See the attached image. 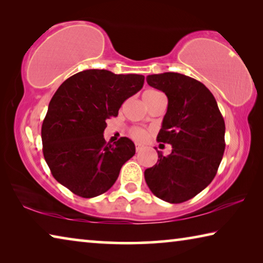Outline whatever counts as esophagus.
I'll return each instance as SVG.
<instances>
[{
  "instance_id": "1",
  "label": "esophagus",
  "mask_w": 263,
  "mask_h": 263,
  "mask_svg": "<svg viewBox=\"0 0 263 263\" xmlns=\"http://www.w3.org/2000/svg\"><path fill=\"white\" fill-rule=\"evenodd\" d=\"M141 149H142V147H141L140 145H136V152H137V153H139Z\"/></svg>"
}]
</instances>
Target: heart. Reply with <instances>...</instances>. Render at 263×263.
I'll list each match as a JSON object with an SVG mask.
<instances>
[{"instance_id": "b5f03b06", "label": "heart", "mask_w": 263, "mask_h": 263, "mask_svg": "<svg viewBox=\"0 0 263 263\" xmlns=\"http://www.w3.org/2000/svg\"><path fill=\"white\" fill-rule=\"evenodd\" d=\"M154 92H159L157 90H147L144 95H149V94H154ZM130 136L133 139L137 141H144L146 138H147V131L144 130L141 127H132L130 130Z\"/></svg>"}]
</instances>
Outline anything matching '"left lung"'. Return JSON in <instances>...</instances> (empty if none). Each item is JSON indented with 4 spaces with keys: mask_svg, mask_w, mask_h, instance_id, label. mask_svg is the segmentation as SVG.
Instances as JSON below:
<instances>
[{
    "mask_svg": "<svg viewBox=\"0 0 263 263\" xmlns=\"http://www.w3.org/2000/svg\"><path fill=\"white\" fill-rule=\"evenodd\" d=\"M151 87L168 97L158 141L172 145V153L145 171V181L158 198L183 203L211 183L225 151V122L212 92L180 73L153 74Z\"/></svg>",
    "mask_w": 263,
    "mask_h": 263,
    "instance_id": "1",
    "label": "left lung"
}]
</instances>
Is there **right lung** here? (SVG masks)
<instances>
[{
  "label": "right lung",
  "instance_id": "add662e5",
  "mask_svg": "<svg viewBox=\"0 0 263 263\" xmlns=\"http://www.w3.org/2000/svg\"><path fill=\"white\" fill-rule=\"evenodd\" d=\"M144 75L87 69L62 82L42 125L43 153L54 179L73 194L91 198L108 191L136 153L126 137L106 142V119L144 86Z\"/></svg>",
  "mask_w": 263,
  "mask_h": 263
}]
</instances>
